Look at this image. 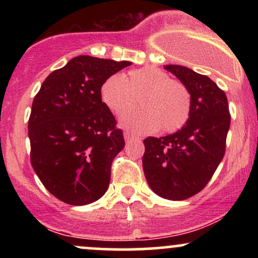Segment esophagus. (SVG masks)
I'll list each match as a JSON object with an SVG mask.
<instances>
[{"instance_id":"1","label":"esophagus","mask_w":258,"mask_h":258,"mask_svg":"<svg viewBox=\"0 0 258 258\" xmlns=\"http://www.w3.org/2000/svg\"><path fill=\"white\" fill-rule=\"evenodd\" d=\"M123 137H125V141L128 142V141H133V139H139L137 136L132 135L131 132H125L123 133Z\"/></svg>"}]
</instances>
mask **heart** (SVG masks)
<instances>
[{
  "mask_svg": "<svg viewBox=\"0 0 258 258\" xmlns=\"http://www.w3.org/2000/svg\"><path fill=\"white\" fill-rule=\"evenodd\" d=\"M100 98L116 115L131 110L140 99L142 110L126 112L120 120L123 128L135 133L159 128L162 132H176L185 125L191 111L188 87L152 67L131 70L126 80L119 74L110 75L100 86Z\"/></svg>",
  "mask_w": 258,
  "mask_h": 258,
  "instance_id": "b5f03b06",
  "label": "heart"
}]
</instances>
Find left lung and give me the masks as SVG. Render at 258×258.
Listing matches in <instances>:
<instances>
[{
    "label": "left lung",
    "instance_id": "left-lung-1",
    "mask_svg": "<svg viewBox=\"0 0 258 258\" xmlns=\"http://www.w3.org/2000/svg\"><path fill=\"white\" fill-rule=\"evenodd\" d=\"M165 69L190 92V116L172 135L144 139L142 162L154 193L168 200H185L205 188L223 159L229 106L224 91L206 75L182 65Z\"/></svg>",
    "mask_w": 258,
    "mask_h": 258
}]
</instances>
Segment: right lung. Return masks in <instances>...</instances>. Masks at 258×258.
<instances>
[{
    "instance_id": "obj_1",
    "label": "right lung",
    "mask_w": 258,
    "mask_h": 258,
    "mask_svg": "<svg viewBox=\"0 0 258 258\" xmlns=\"http://www.w3.org/2000/svg\"><path fill=\"white\" fill-rule=\"evenodd\" d=\"M128 65L79 55L49 74L35 96L28 123L30 161L47 190L63 203L87 205L108 189L112 160L125 139L102 102L100 86Z\"/></svg>"
}]
</instances>
